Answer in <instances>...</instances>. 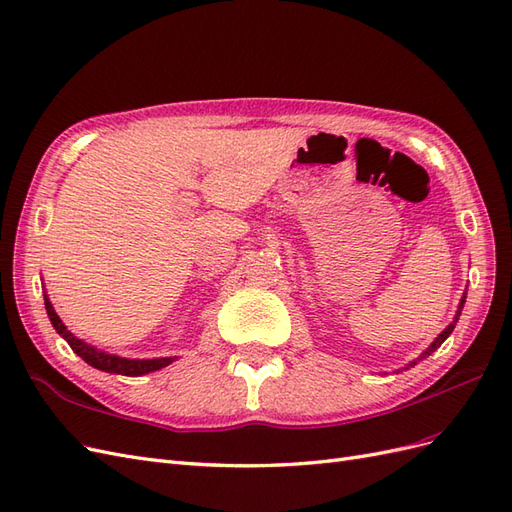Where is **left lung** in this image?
I'll list each match as a JSON object with an SVG mask.
<instances>
[{"mask_svg": "<svg viewBox=\"0 0 512 512\" xmlns=\"http://www.w3.org/2000/svg\"><path fill=\"white\" fill-rule=\"evenodd\" d=\"M463 303H466V294H463V297H461V303H459V309H457V316L453 318V322H451V324H448V327H446V329H444V331H442V333H440V335H438L436 339H433V344H431V346H429V348H427V350H425V352H423L421 356H418V359H416V361H423V359H425V356H429L431 352H436V350H438V348H440V346L444 344V339H446L448 335H451V333H453V329H455V324H457V320H459V316H461V309H463ZM416 361H412V363H410L408 367H414V365H416ZM408 367H406V369H408Z\"/></svg>", "mask_w": 512, "mask_h": 512, "instance_id": "1", "label": "left lung"}]
</instances>
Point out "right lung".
<instances>
[{"instance_id":"obj_1","label":"right lung","mask_w":512,"mask_h":512,"mask_svg":"<svg viewBox=\"0 0 512 512\" xmlns=\"http://www.w3.org/2000/svg\"><path fill=\"white\" fill-rule=\"evenodd\" d=\"M44 307H46V314H49L51 318V324L55 327V331L66 339L68 346L81 356V359L96 367L100 371H106V374H119V376H143V374H151V371H158L166 365L173 363L177 356H164V359H123V356H117V354H108L104 350H98L96 346H89L87 342H83V339L74 337L68 329L66 324L61 322V318L55 314V309L49 301V297L44 294Z\"/></svg>"}]
</instances>
